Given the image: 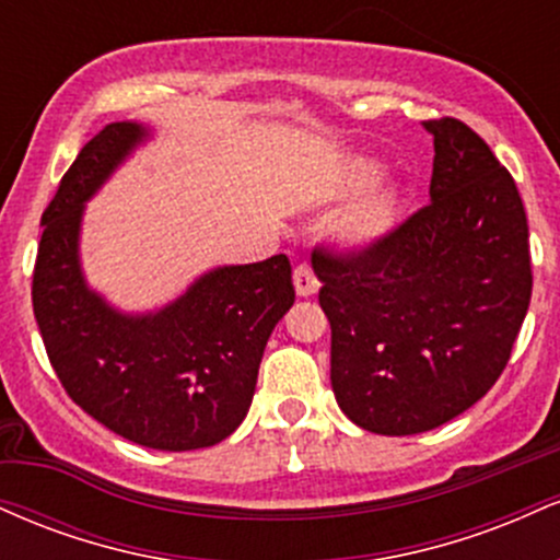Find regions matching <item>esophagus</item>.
Listing matches in <instances>:
<instances>
[{"label":"esophagus","mask_w":560,"mask_h":560,"mask_svg":"<svg viewBox=\"0 0 560 560\" xmlns=\"http://www.w3.org/2000/svg\"><path fill=\"white\" fill-rule=\"evenodd\" d=\"M318 287L320 281L311 262H300V266L294 268V289H298L300 298H313V294L318 292Z\"/></svg>","instance_id":"1"}]
</instances>
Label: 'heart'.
Segmentation results:
<instances>
[{
    "mask_svg": "<svg viewBox=\"0 0 560 560\" xmlns=\"http://www.w3.org/2000/svg\"><path fill=\"white\" fill-rule=\"evenodd\" d=\"M378 168L374 163H355L347 171L342 182V195H358L376 182ZM397 218V199L389 191H374L363 197L347 215V234L355 242H376L387 236Z\"/></svg>",
    "mask_w": 560,
    "mask_h": 560,
    "instance_id": "obj_1",
    "label": "heart"
}]
</instances>
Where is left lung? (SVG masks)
<instances>
[{
  "instance_id": "1",
  "label": "left lung",
  "mask_w": 560,
  "mask_h": 560,
  "mask_svg": "<svg viewBox=\"0 0 560 560\" xmlns=\"http://www.w3.org/2000/svg\"><path fill=\"white\" fill-rule=\"evenodd\" d=\"M429 195L361 249H313L331 324V387L369 432H429L481 400L511 361L532 300L516 182L458 118L427 120Z\"/></svg>"
}]
</instances>
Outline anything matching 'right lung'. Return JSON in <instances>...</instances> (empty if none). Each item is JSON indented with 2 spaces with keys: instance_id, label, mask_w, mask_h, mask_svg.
Returning a JSON list of instances; mask_svg holds the SVG:
<instances>
[{
  "instance_id": "1",
  "label": "right lung",
  "mask_w": 560,
  "mask_h": 560,
  "mask_svg": "<svg viewBox=\"0 0 560 560\" xmlns=\"http://www.w3.org/2000/svg\"><path fill=\"white\" fill-rule=\"evenodd\" d=\"M144 128L110 124L81 147L42 215L34 316L68 397L110 432L152 450L226 440L247 416L262 350L292 307L287 255L202 276L155 316L126 318L79 271L81 208Z\"/></svg>"
}]
</instances>
